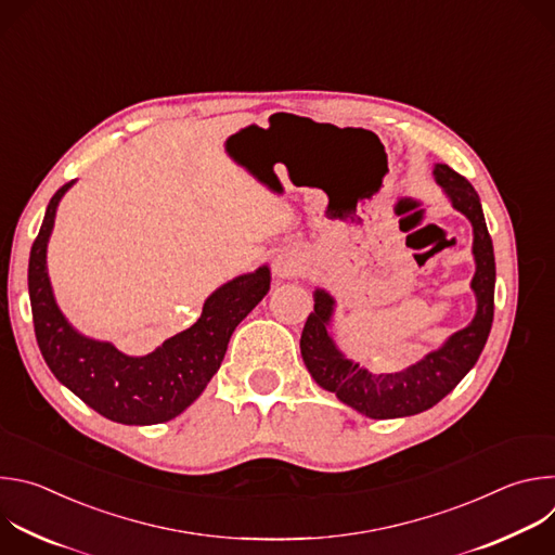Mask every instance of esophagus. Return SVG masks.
Segmentation results:
<instances>
[{"mask_svg": "<svg viewBox=\"0 0 555 555\" xmlns=\"http://www.w3.org/2000/svg\"><path fill=\"white\" fill-rule=\"evenodd\" d=\"M272 270L279 279H292L300 270V257L296 253H281L274 259Z\"/></svg>", "mask_w": 555, "mask_h": 555, "instance_id": "34e87169", "label": "esophagus"}]
</instances>
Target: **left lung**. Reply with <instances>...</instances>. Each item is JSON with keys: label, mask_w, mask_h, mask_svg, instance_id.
I'll use <instances>...</instances> for the list:
<instances>
[{"label": "left lung", "mask_w": 555, "mask_h": 555, "mask_svg": "<svg viewBox=\"0 0 555 555\" xmlns=\"http://www.w3.org/2000/svg\"><path fill=\"white\" fill-rule=\"evenodd\" d=\"M433 176L452 208L472 223V255L477 266L469 283L477 298L472 323L404 371L371 373L338 349L330 334L336 298L323 287H315L313 311L307 315L300 336V356L315 384L371 420L411 417L433 409L477 364L492 330L496 263L481 199L474 186L448 165H435Z\"/></svg>", "instance_id": "1"}]
</instances>
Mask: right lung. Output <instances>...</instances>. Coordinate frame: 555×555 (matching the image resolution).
I'll return each instance as SVG.
<instances>
[{"label": "right lung", "mask_w": 555, "mask_h": 555, "mask_svg": "<svg viewBox=\"0 0 555 555\" xmlns=\"http://www.w3.org/2000/svg\"><path fill=\"white\" fill-rule=\"evenodd\" d=\"M74 182L52 195L30 250L28 292L37 345L54 377L103 417L125 426L169 422L199 398L221 366L232 332L270 289V268L261 266L219 285L204 300L199 321L151 353H122L69 325L48 276L46 257L56 208Z\"/></svg>", "instance_id": "add662e5"}]
</instances>
